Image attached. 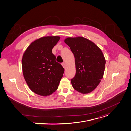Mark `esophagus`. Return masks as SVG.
Segmentation results:
<instances>
[{
  "mask_svg": "<svg viewBox=\"0 0 131 131\" xmlns=\"http://www.w3.org/2000/svg\"><path fill=\"white\" fill-rule=\"evenodd\" d=\"M62 65L63 66V67H64V68H66V64H65V63H63L62 64Z\"/></svg>",
  "mask_w": 131,
  "mask_h": 131,
  "instance_id": "1",
  "label": "esophagus"
}]
</instances>
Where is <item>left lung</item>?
Here are the masks:
<instances>
[{"label":"left lung","instance_id":"left-lung-1","mask_svg":"<svg viewBox=\"0 0 131 131\" xmlns=\"http://www.w3.org/2000/svg\"><path fill=\"white\" fill-rule=\"evenodd\" d=\"M73 53L76 73L71 79L73 88L83 94L96 89L103 78L105 59L99 47L82 37H69L64 40Z\"/></svg>","mask_w":131,"mask_h":131}]
</instances>
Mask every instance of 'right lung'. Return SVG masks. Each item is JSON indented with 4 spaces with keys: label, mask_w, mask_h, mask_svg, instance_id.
Here are the masks:
<instances>
[{
    "label": "right lung",
    "mask_w": 131,
    "mask_h": 131,
    "mask_svg": "<svg viewBox=\"0 0 131 131\" xmlns=\"http://www.w3.org/2000/svg\"><path fill=\"white\" fill-rule=\"evenodd\" d=\"M59 39L58 36H47L35 40L22 56L23 77L30 89L40 96L54 92L63 76L65 70L52 52Z\"/></svg>",
    "instance_id": "1"
}]
</instances>
